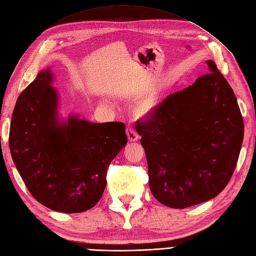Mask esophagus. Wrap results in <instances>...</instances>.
<instances>
[{"label":"esophagus","mask_w":256,"mask_h":256,"mask_svg":"<svg viewBox=\"0 0 256 256\" xmlns=\"http://www.w3.org/2000/svg\"><path fill=\"white\" fill-rule=\"evenodd\" d=\"M126 135L130 142H135V140H138V134L136 133V131H135L132 125H128Z\"/></svg>","instance_id":"34e87169"}]
</instances>
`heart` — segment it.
Instances as JSON below:
<instances>
[{"instance_id":"heart-1","label":"heart","mask_w":256,"mask_h":256,"mask_svg":"<svg viewBox=\"0 0 256 256\" xmlns=\"http://www.w3.org/2000/svg\"><path fill=\"white\" fill-rule=\"evenodd\" d=\"M150 108H152L150 103H145V104H143L142 106H140V112H142V113H145V112H148Z\"/></svg>"}]
</instances>
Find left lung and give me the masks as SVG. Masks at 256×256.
I'll list each match as a JSON object with an SVG mask.
<instances>
[{
    "label": "left lung",
    "instance_id": "1",
    "mask_svg": "<svg viewBox=\"0 0 256 256\" xmlns=\"http://www.w3.org/2000/svg\"><path fill=\"white\" fill-rule=\"evenodd\" d=\"M192 86L167 96L136 122L150 189L175 209L218 196L236 170L244 135L236 98L214 60Z\"/></svg>",
    "mask_w": 256,
    "mask_h": 256
}]
</instances>
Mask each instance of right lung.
Here are the masks:
<instances>
[{
  "label": "right lung",
  "mask_w": 256,
  "mask_h": 256,
  "mask_svg": "<svg viewBox=\"0 0 256 256\" xmlns=\"http://www.w3.org/2000/svg\"><path fill=\"white\" fill-rule=\"evenodd\" d=\"M50 81V70H42L20 94L10 121V150L38 202L78 214L101 199L108 165L128 136L121 122L91 123L72 116L59 124L57 94Z\"/></svg>",
  "instance_id": "obj_1"
}]
</instances>
